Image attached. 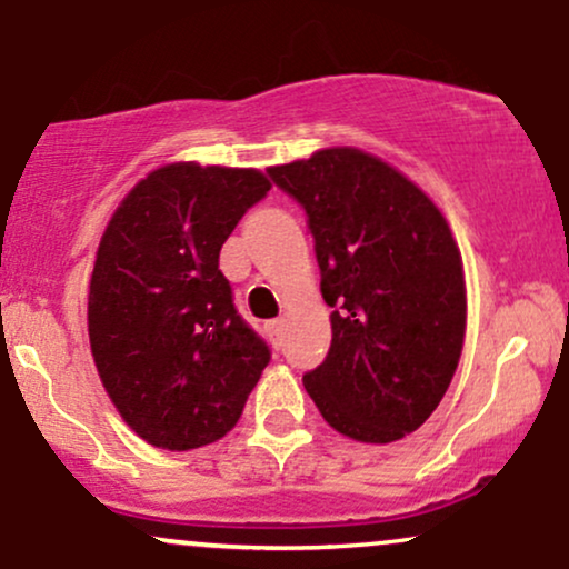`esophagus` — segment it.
I'll return each instance as SVG.
<instances>
[{"instance_id": "esophagus-1", "label": "esophagus", "mask_w": 569, "mask_h": 569, "mask_svg": "<svg viewBox=\"0 0 569 569\" xmlns=\"http://www.w3.org/2000/svg\"><path fill=\"white\" fill-rule=\"evenodd\" d=\"M264 329H267V337H270V342L276 345V348H280V345H283V321H270Z\"/></svg>"}]
</instances>
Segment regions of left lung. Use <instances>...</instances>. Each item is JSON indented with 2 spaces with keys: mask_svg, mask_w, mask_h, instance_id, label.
<instances>
[{
  "mask_svg": "<svg viewBox=\"0 0 569 569\" xmlns=\"http://www.w3.org/2000/svg\"><path fill=\"white\" fill-rule=\"evenodd\" d=\"M307 213L331 348L302 377L342 436L403 439L433 415L466 339V278L447 219L420 187L361 149L270 168Z\"/></svg>",
  "mask_w": 569,
  "mask_h": 569,
  "instance_id": "obj_1",
  "label": "left lung"
}]
</instances>
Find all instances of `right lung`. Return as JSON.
<instances>
[{
	"instance_id": "obj_1",
	"label": "right lung",
	"mask_w": 569,
	"mask_h": 569,
	"mask_svg": "<svg viewBox=\"0 0 569 569\" xmlns=\"http://www.w3.org/2000/svg\"><path fill=\"white\" fill-rule=\"evenodd\" d=\"M270 192L253 168L173 162L120 202L96 253L90 350L122 420L187 452L230 433L270 348L243 321L219 251Z\"/></svg>"
}]
</instances>
